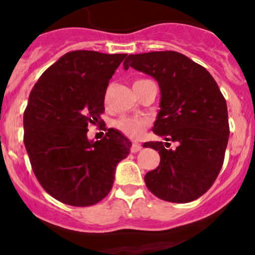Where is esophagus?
Instances as JSON below:
<instances>
[{"label":"esophagus","instance_id":"esophagus-1","mask_svg":"<svg viewBox=\"0 0 255 255\" xmlns=\"http://www.w3.org/2000/svg\"><path fill=\"white\" fill-rule=\"evenodd\" d=\"M140 149H141V144H139V143H132L131 149H130V150H131V153H137V151H139Z\"/></svg>","mask_w":255,"mask_h":255}]
</instances>
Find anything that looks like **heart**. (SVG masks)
Returning a JSON list of instances; mask_svg holds the SVG:
<instances>
[{
  "mask_svg": "<svg viewBox=\"0 0 255 255\" xmlns=\"http://www.w3.org/2000/svg\"><path fill=\"white\" fill-rule=\"evenodd\" d=\"M112 126L114 129L130 139H139L148 129L149 120L141 116H121L112 123Z\"/></svg>",
  "mask_w": 255,
  "mask_h": 255,
  "instance_id": "obj_1",
  "label": "heart"
}]
</instances>
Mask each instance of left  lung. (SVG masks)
<instances>
[{
    "label": "left lung",
    "mask_w": 255,
    "mask_h": 255,
    "mask_svg": "<svg viewBox=\"0 0 255 255\" xmlns=\"http://www.w3.org/2000/svg\"><path fill=\"white\" fill-rule=\"evenodd\" d=\"M129 67L154 77L162 93L153 131L167 143H144L160 155L144 177L146 187L160 200L191 202L211 188L224 164L230 129L223 93L202 65L177 51L130 54L124 62Z\"/></svg>",
    "instance_id": "left-lung-1"
}]
</instances>
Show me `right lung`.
I'll list each match as a JSON object with an SVG mask.
<instances>
[{"instance_id":"right-lung-1","label":"right lung","mask_w":255,"mask_h":255,"mask_svg":"<svg viewBox=\"0 0 255 255\" xmlns=\"http://www.w3.org/2000/svg\"><path fill=\"white\" fill-rule=\"evenodd\" d=\"M126 54L93 50L67 53L32 87L24 112V144L35 177L63 204L92 206L112 188L116 165L131 143L109 129L99 142L87 139L88 128H105V93Z\"/></svg>"}]
</instances>
